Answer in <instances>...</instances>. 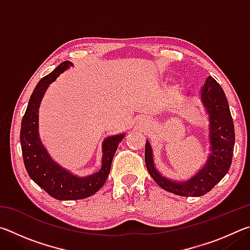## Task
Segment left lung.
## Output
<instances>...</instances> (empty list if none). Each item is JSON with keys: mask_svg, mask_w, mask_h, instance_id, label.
I'll return each instance as SVG.
<instances>
[{"mask_svg": "<svg viewBox=\"0 0 250 250\" xmlns=\"http://www.w3.org/2000/svg\"><path fill=\"white\" fill-rule=\"evenodd\" d=\"M202 90V101L209 115L211 153L205 167L195 176L184 183H179L160 175L154 167L151 146L147 141L146 143L145 159L151 177L163 189L180 196H202L209 192L226 175L232 160L235 129L226 96L221 84L211 76L206 79Z\"/></svg>", "mask_w": 250, "mask_h": 250, "instance_id": "left-lung-1", "label": "left lung"}]
</instances>
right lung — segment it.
Masks as SVG:
<instances>
[{
    "label": "right lung",
    "mask_w": 250,
    "mask_h": 250,
    "mask_svg": "<svg viewBox=\"0 0 250 250\" xmlns=\"http://www.w3.org/2000/svg\"><path fill=\"white\" fill-rule=\"evenodd\" d=\"M70 66L73 64L68 61L62 62L36 84L22 119L20 135L24 164L29 177L50 196L61 201L83 200L100 189L108 179L118 145L125 137L120 134L105 139L101 170L87 177L74 176L49 158L39 137V108L48 84Z\"/></svg>",
    "instance_id": "add662e5"
}]
</instances>
